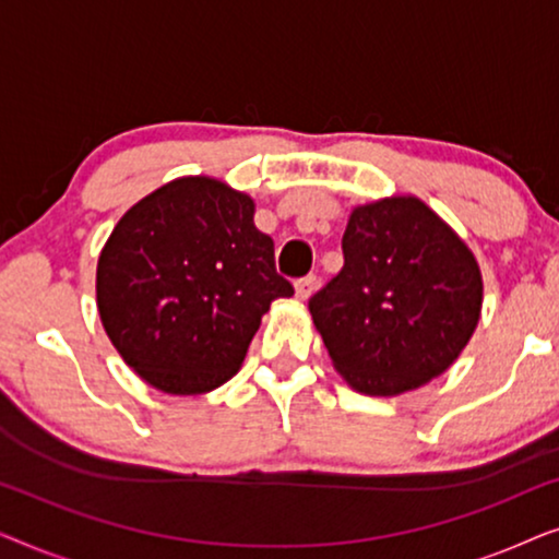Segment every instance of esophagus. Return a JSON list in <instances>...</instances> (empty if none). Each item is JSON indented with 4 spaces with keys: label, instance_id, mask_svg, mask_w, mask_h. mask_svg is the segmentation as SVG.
I'll use <instances>...</instances> for the list:
<instances>
[{
    "label": "esophagus",
    "instance_id": "obj_1",
    "mask_svg": "<svg viewBox=\"0 0 559 559\" xmlns=\"http://www.w3.org/2000/svg\"><path fill=\"white\" fill-rule=\"evenodd\" d=\"M316 285H318L316 274H308V277H300L295 282V293L300 300H308V297L312 295V289H316Z\"/></svg>",
    "mask_w": 559,
    "mask_h": 559
}]
</instances>
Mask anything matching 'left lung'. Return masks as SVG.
I'll use <instances>...</instances> for the list:
<instances>
[{
  "label": "left lung",
  "mask_w": 559,
  "mask_h": 559,
  "mask_svg": "<svg viewBox=\"0 0 559 559\" xmlns=\"http://www.w3.org/2000/svg\"><path fill=\"white\" fill-rule=\"evenodd\" d=\"M341 247L343 270L308 302L335 369L371 396L440 377L480 318L471 249L423 201L400 195L354 209Z\"/></svg>",
  "instance_id": "1"
}]
</instances>
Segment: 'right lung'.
I'll list each match as a JSON object with an SVG mask.
<instances>
[{"label":"right lung","mask_w":559,"mask_h":559,"mask_svg":"<svg viewBox=\"0 0 559 559\" xmlns=\"http://www.w3.org/2000/svg\"><path fill=\"white\" fill-rule=\"evenodd\" d=\"M295 295L254 201L180 178L132 205L98 257V316L121 358L167 394L234 377L272 300Z\"/></svg>","instance_id":"1"}]
</instances>
